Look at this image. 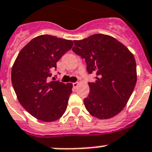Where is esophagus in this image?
Returning a JSON list of instances; mask_svg holds the SVG:
<instances>
[{
	"mask_svg": "<svg viewBox=\"0 0 152 152\" xmlns=\"http://www.w3.org/2000/svg\"><path fill=\"white\" fill-rule=\"evenodd\" d=\"M78 84H79L78 82H75V83H72V86H73L74 88H76V87H77Z\"/></svg>",
	"mask_w": 152,
	"mask_h": 152,
	"instance_id": "34e87169",
	"label": "esophagus"
}]
</instances>
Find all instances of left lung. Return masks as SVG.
Here are the masks:
<instances>
[{
    "mask_svg": "<svg viewBox=\"0 0 152 152\" xmlns=\"http://www.w3.org/2000/svg\"><path fill=\"white\" fill-rule=\"evenodd\" d=\"M72 51L84 58L88 74L95 75L89 83L90 93L85 108L97 119H107L123 110L137 82V65L131 52L114 37L94 34L74 40Z\"/></svg>",
    "mask_w": 152,
    "mask_h": 152,
    "instance_id": "left-lung-1",
    "label": "left lung"
}]
</instances>
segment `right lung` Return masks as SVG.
<instances>
[{
	"label": "right lung",
	"instance_id": "add662e5",
	"mask_svg": "<svg viewBox=\"0 0 152 152\" xmlns=\"http://www.w3.org/2000/svg\"><path fill=\"white\" fill-rule=\"evenodd\" d=\"M73 42L41 35L21 50L12 70V82L18 102L33 117L53 122L62 116L72 93V83L55 80L51 72ZM59 74V72H58Z\"/></svg>",
	"mask_w": 152,
	"mask_h": 152
}]
</instances>
